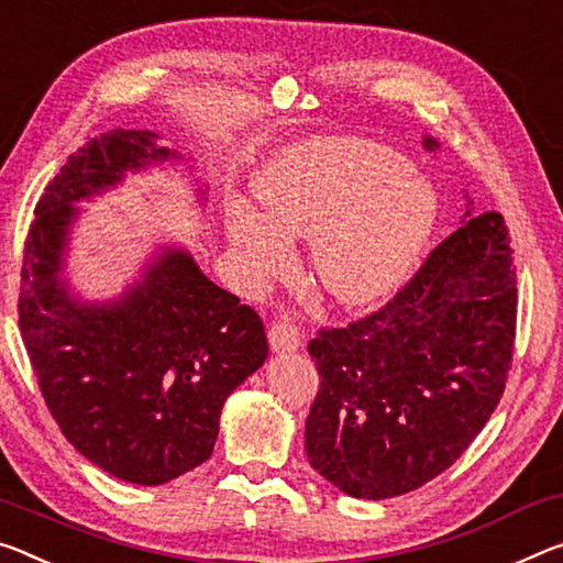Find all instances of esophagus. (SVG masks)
<instances>
[{"label": "esophagus", "instance_id": "esophagus-1", "mask_svg": "<svg viewBox=\"0 0 563 563\" xmlns=\"http://www.w3.org/2000/svg\"><path fill=\"white\" fill-rule=\"evenodd\" d=\"M267 341L275 353H292L302 345V330L288 316H283L267 330Z\"/></svg>", "mask_w": 563, "mask_h": 563}]
</instances>
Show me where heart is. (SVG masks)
Returning <instances> with one entry per match:
<instances>
[{
	"label": "heart",
	"mask_w": 563,
	"mask_h": 563,
	"mask_svg": "<svg viewBox=\"0 0 563 563\" xmlns=\"http://www.w3.org/2000/svg\"><path fill=\"white\" fill-rule=\"evenodd\" d=\"M257 212L228 210V240L257 280L290 255L288 235L313 240L320 283L347 306H365L408 278L433 233L439 202L396 150L363 137L302 142L257 175Z\"/></svg>",
	"instance_id": "b5f03b06"
}]
</instances>
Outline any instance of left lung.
<instances>
[{"label": "left lung", "instance_id": "8db88e82", "mask_svg": "<svg viewBox=\"0 0 563 563\" xmlns=\"http://www.w3.org/2000/svg\"><path fill=\"white\" fill-rule=\"evenodd\" d=\"M511 253L498 212L466 210L378 313L308 343L320 390L306 451L320 476L347 496L380 501L428 484L468 449L511 368L519 302Z\"/></svg>", "mask_w": 563, "mask_h": 563}]
</instances>
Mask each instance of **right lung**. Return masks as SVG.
I'll use <instances>...</instances> for the list:
<instances>
[{
	"instance_id": "right-lung-1",
	"label": "right lung",
	"mask_w": 563,
	"mask_h": 563,
	"mask_svg": "<svg viewBox=\"0 0 563 563\" xmlns=\"http://www.w3.org/2000/svg\"><path fill=\"white\" fill-rule=\"evenodd\" d=\"M167 159L183 157L147 130L87 140L34 208L22 261L20 328L44 404L85 459L137 486L208 461L228 396L267 358L261 316L183 247H159L114 300L69 290L77 202Z\"/></svg>"
}]
</instances>
